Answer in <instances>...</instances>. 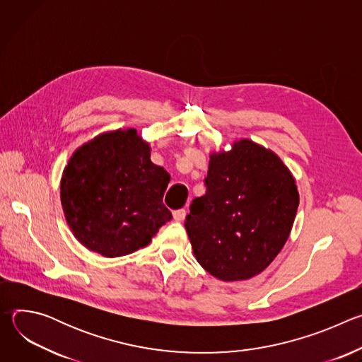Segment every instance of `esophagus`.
I'll return each instance as SVG.
<instances>
[{"label":"esophagus","mask_w":362,"mask_h":362,"mask_svg":"<svg viewBox=\"0 0 362 362\" xmlns=\"http://www.w3.org/2000/svg\"><path fill=\"white\" fill-rule=\"evenodd\" d=\"M185 218H186V211H185V209H179V211H175V212H173V219H175L176 222L185 221Z\"/></svg>","instance_id":"1"}]
</instances>
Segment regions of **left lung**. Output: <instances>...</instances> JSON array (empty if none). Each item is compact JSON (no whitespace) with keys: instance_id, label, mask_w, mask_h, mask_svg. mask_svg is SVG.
Returning <instances> with one entry per match:
<instances>
[{"instance_id":"1","label":"left lung","mask_w":362,"mask_h":362,"mask_svg":"<svg viewBox=\"0 0 362 362\" xmlns=\"http://www.w3.org/2000/svg\"><path fill=\"white\" fill-rule=\"evenodd\" d=\"M206 193L186 216L196 261L221 281H245L271 265L291 233L299 193L276 153L249 139L212 153Z\"/></svg>"}]
</instances>
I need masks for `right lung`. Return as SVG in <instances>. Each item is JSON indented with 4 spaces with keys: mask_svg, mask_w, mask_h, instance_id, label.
Instances as JSON below:
<instances>
[{
    "mask_svg": "<svg viewBox=\"0 0 362 362\" xmlns=\"http://www.w3.org/2000/svg\"><path fill=\"white\" fill-rule=\"evenodd\" d=\"M170 175L150 160L136 129L98 134L78 147L62 177L66 221L77 240L106 257L150 243L172 219L163 204Z\"/></svg>",
    "mask_w": 362,
    "mask_h": 362,
    "instance_id": "right-lung-1",
    "label": "right lung"
}]
</instances>
